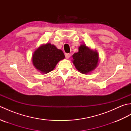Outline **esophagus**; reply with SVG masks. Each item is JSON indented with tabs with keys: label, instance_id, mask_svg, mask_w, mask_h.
Masks as SVG:
<instances>
[{
	"label": "esophagus",
	"instance_id": "esophagus-1",
	"mask_svg": "<svg viewBox=\"0 0 131 131\" xmlns=\"http://www.w3.org/2000/svg\"><path fill=\"white\" fill-rule=\"evenodd\" d=\"M70 56H71V54L70 53H66L65 54V57L66 58H67V59H69V58L70 57Z\"/></svg>",
	"mask_w": 131,
	"mask_h": 131
}]
</instances>
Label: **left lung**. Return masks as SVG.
Listing matches in <instances>:
<instances>
[{
	"mask_svg": "<svg viewBox=\"0 0 131 131\" xmlns=\"http://www.w3.org/2000/svg\"><path fill=\"white\" fill-rule=\"evenodd\" d=\"M75 67L80 73L86 74L90 73L98 65L99 56L96 50L90 49L85 44L79 47V51L72 56Z\"/></svg>",
	"mask_w": 131,
	"mask_h": 131,
	"instance_id": "left-lung-1",
	"label": "left lung"
}]
</instances>
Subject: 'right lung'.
Wrapping results in <instances>:
<instances>
[{
  "label": "right lung",
  "instance_id": "obj_1",
  "mask_svg": "<svg viewBox=\"0 0 131 131\" xmlns=\"http://www.w3.org/2000/svg\"><path fill=\"white\" fill-rule=\"evenodd\" d=\"M65 58L63 52L54 45L47 43L35 51L32 57L33 65L41 73L52 71L60 61Z\"/></svg>",
  "mask_w": 131,
  "mask_h": 131
}]
</instances>
